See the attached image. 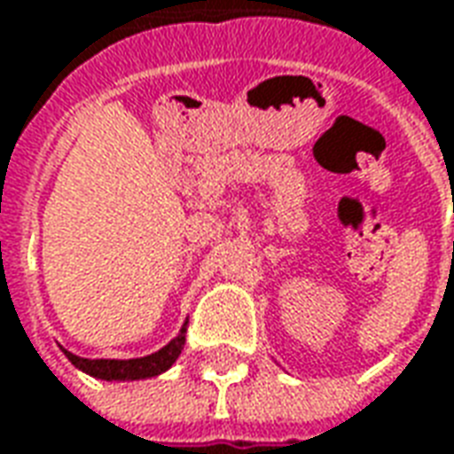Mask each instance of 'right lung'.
<instances>
[{
    "label": "right lung",
    "instance_id": "obj_1",
    "mask_svg": "<svg viewBox=\"0 0 454 454\" xmlns=\"http://www.w3.org/2000/svg\"><path fill=\"white\" fill-rule=\"evenodd\" d=\"M184 335H187V324L179 331L177 338L169 340L162 350L153 352L148 357H138V360H87V357H77V355L67 350H65V355H67V360L73 362L74 367H80V370L92 374L97 380H145V377H155L160 372L172 367V362L177 360L179 352L184 348Z\"/></svg>",
    "mask_w": 454,
    "mask_h": 454
}]
</instances>
